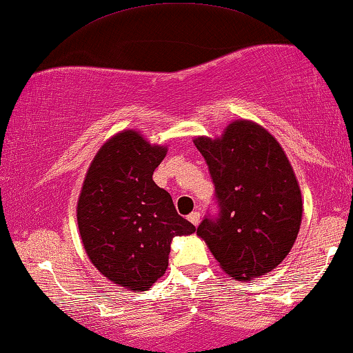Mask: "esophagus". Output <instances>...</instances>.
I'll return each instance as SVG.
<instances>
[{
    "mask_svg": "<svg viewBox=\"0 0 353 353\" xmlns=\"http://www.w3.org/2000/svg\"><path fill=\"white\" fill-rule=\"evenodd\" d=\"M188 219L194 224V226H197V224L201 223V213H199V212H192V213L188 216Z\"/></svg>",
    "mask_w": 353,
    "mask_h": 353,
    "instance_id": "esophagus-1",
    "label": "esophagus"
}]
</instances>
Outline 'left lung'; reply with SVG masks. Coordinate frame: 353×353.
Here are the masks:
<instances>
[{
  "mask_svg": "<svg viewBox=\"0 0 353 353\" xmlns=\"http://www.w3.org/2000/svg\"><path fill=\"white\" fill-rule=\"evenodd\" d=\"M194 145L210 170L218 216H205L197 236L224 272L261 277L287 258L298 237L303 197L279 141L256 122L239 119L219 139Z\"/></svg>",
  "mask_w": 353,
  "mask_h": 353,
  "instance_id": "obj_1",
  "label": "left lung"
}]
</instances>
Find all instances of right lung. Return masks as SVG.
<instances>
[{
	"label": "right lung",
	"mask_w": 353,
	"mask_h": 353,
	"mask_svg": "<svg viewBox=\"0 0 353 353\" xmlns=\"http://www.w3.org/2000/svg\"><path fill=\"white\" fill-rule=\"evenodd\" d=\"M167 146L122 130L97 152L78 199V228L92 264L111 282L146 291L165 274L173 237L196 228L176 213L152 173Z\"/></svg>",
	"instance_id": "1"
}]
</instances>
